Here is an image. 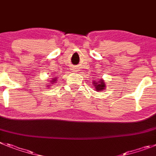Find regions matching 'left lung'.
Segmentation results:
<instances>
[{
    "instance_id": "8db88e82",
    "label": "left lung",
    "mask_w": 156,
    "mask_h": 156,
    "mask_svg": "<svg viewBox=\"0 0 156 156\" xmlns=\"http://www.w3.org/2000/svg\"><path fill=\"white\" fill-rule=\"evenodd\" d=\"M93 86H95L96 91H103L106 88V85L104 84L103 79H101L100 81H93Z\"/></svg>"
}]
</instances>
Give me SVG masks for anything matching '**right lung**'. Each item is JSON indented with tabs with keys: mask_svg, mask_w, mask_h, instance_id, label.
Instances as JSON below:
<instances>
[{
	"mask_svg": "<svg viewBox=\"0 0 156 156\" xmlns=\"http://www.w3.org/2000/svg\"><path fill=\"white\" fill-rule=\"evenodd\" d=\"M56 81H57V80H56V78H52V80H51V81H50V85H51V84L55 83V82H56ZM48 87H49V86H48Z\"/></svg>",
	"mask_w": 156,
	"mask_h": 156,
	"instance_id": "obj_1",
	"label": "right lung"
}]
</instances>
